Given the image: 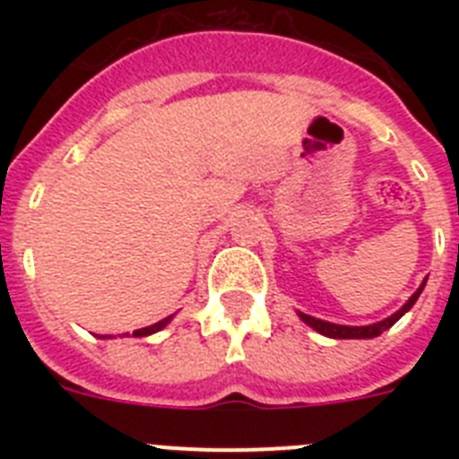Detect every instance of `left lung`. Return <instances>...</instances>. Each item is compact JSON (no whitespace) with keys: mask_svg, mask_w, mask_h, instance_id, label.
I'll return each instance as SVG.
<instances>
[{"mask_svg":"<svg viewBox=\"0 0 459 459\" xmlns=\"http://www.w3.org/2000/svg\"><path fill=\"white\" fill-rule=\"evenodd\" d=\"M423 287H425V282L419 287V290L413 291L411 299H409V301L404 303V306L400 307V310H397L395 315H391V317L384 319V322H379V324H370V326H340V324L322 322V319H315V317H310V315H303V312H299V315H301V319L307 324V326H312V328H315V331H319V333H322V335H328V338H338V340L377 338V335L384 333L386 328H391L393 324L397 322V319L403 317L404 312H407L409 307L413 306V303L419 301V296H420V291H423Z\"/></svg>","mask_w":459,"mask_h":459,"instance_id":"1","label":"left lung"}]
</instances>
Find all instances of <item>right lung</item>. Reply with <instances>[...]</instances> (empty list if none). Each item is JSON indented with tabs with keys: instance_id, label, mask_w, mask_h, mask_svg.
Wrapping results in <instances>:
<instances>
[{
	"instance_id": "right-lung-1",
	"label": "right lung",
	"mask_w": 459,
	"mask_h": 459,
	"mask_svg": "<svg viewBox=\"0 0 459 459\" xmlns=\"http://www.w3.org/2000/svg\"><path fill=\"white\" fill-rule=\"evenodd\" d=\"M169 319H172V317H165V319H163V322H158V324H153V326H147V328H140V331H135V333H133V335H135V338H144V335H152V333H156V331H160V328H163V326H165V324H168V322H169Z\"/></svg>"
}]
</instances>
